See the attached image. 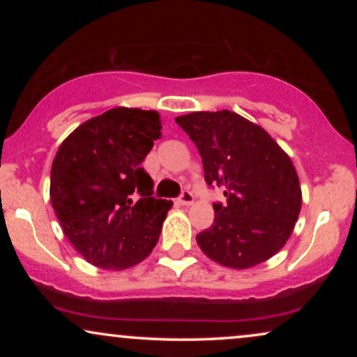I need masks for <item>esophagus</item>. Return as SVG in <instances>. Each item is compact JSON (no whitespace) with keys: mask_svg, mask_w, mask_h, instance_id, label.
<instances>
[{"mask_svg":"<svg viewBox=\"0 0 357 357\" xmlns=\"http://www.w3.org/2000/svg\"><path fill=\"white\" fill-rule=\"evenodd\" d=\"M193 193L188 192V190H183L182 195H180V204H183V206H190L193 203Z\"/></svg>","mask_w":357,"mask_h":357,"instance_id":"obj_1","label":"esophagus"}]
</instances>
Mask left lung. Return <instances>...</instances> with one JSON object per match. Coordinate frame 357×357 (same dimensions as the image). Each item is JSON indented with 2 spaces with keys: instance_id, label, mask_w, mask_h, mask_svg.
Returning a JSON list of instances; mask_svg holds the SVG:
<instances>
[{
  "instance_id": "8db88e82",
  "label": "left lung",
  "mask_w": 357,
  "mask_h": 357,
  "mask_svg": "<svg viewBox=\"0 0 357 357\" xmlns=\"http://www.w3.org/2000/svg\"><path fill=\"white\" fill-rule=\"evenodd\" d=\"M202 154L204 180L224 187L214 222L199 232L204 255L245 270L284 247L302 206L299 177L289 155L261 128L236 112H192L175 119Z\"/></svg>"
}]
</instances>
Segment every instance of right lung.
<instances>
[{
	"label": "right lung",
	"mask_w": 357,
	"mask_h": 357,
	"mask_svg": "<svg viewBox=\"0 0 357 357\" xmlns=\"http://www.w3.org/2000/svg\"><path fill=\"white\" fill-rule=\"evenodd\" d=\"M155 110L116 107L77 126L56 151L50 199L63 234L91 265L125 270L153 252L172 203L141 167L160 138Z\"/></svg>",
	"instance_id": "1"
}]
</instances>
